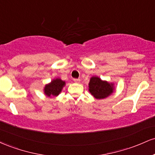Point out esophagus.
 <instances>
[{
  "instance_id": "obj_1",
  "label": "esophagus",
  "mask_w": 155,
  "mask_h": 155,
  "mask_svg": "<svg viewBox=\"0 0 155 155\" xmlns=\"http://www.w3.org/2000/svg\"><path fill=\"white\" fill-rule=\"evenodd\" d=\"M74 82L79 84V83H80V81H81V80H80L79 79H74Z\"/></svg>"
}]
</instances>
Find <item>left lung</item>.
<instances>
[{"mask_svg": "<svg viewBox=\"0 0 155 155\" xmlns=\"http://www.w3.org/2000/svg\"><path fill=\"white\" fill-rule=\"evenodd\" d=\"M114 84L103 81L97 76H92L89 83V91L96 99H104L113 93Z\"/></svg>", "mask_w": 155, "mask_h": 155, "instance_id": "obj_1", "label": "left lung"}]
</instances>
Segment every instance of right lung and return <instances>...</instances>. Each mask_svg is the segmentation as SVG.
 Wrapping results in <instances>:
<instances>
[{
	"mask_svg": "<svg viewBox=\"0 0 155 155\" xmlns=\"http://www.w3.org/2000/svg\"><path fill=\"white\" fill-rule=\"evenodd\" d=\"M65 85V82L59 78L53 79L49 84L45 85L44 89V94L48 97H55L61 92L62 89Z\"/></svg>",
	"mask_w": 155,
	"mask_h": 155,
	"instance_id": "right-lung-1",
	"label": "right lung"
}]
</instances>
